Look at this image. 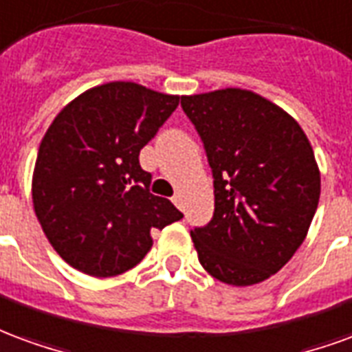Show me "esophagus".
Instances as JSON below:
<instances>
[{
	"instance_id": "34e87169",
	"label": "esophagus",
	"mask_w": 352,
	"mask_h": 352,
	"mask_svg": "<svg viewBox=\"0 0 352 352\" xmlns=\"http://www.w3.org/2000/svg\"><path fill=\"white\" fill-rule=\"evenodd\" d=\"M173 202L176 204L178 208H184V199H182V195H174L173 197Z\"/></svg>"
}]
</instances>
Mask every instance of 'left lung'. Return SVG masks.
Segmentation results:
<instances>
[{"label": "left lung", "instance_id": "obj_1", "mask_svg": "<svg viewBox=\"0 0 352 352\" xmlns=\"http://www.w3.org/2000/svg\"><path fill=\"white\" fill-rule=\"evenodd\" d=\"M214 174L215 210L191 230L202 268L234 287L283 268L306 238L320 197L315 153L298 122L250 89L184 95Z\"/></svg>", "mask_w": 352, "mask_h": 352}]
</instances>
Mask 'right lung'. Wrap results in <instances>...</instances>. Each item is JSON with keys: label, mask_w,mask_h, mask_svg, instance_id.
I'll return each mask as SVG.
<instances>
[{"label": "right lung", "mask_w": 352, "mask_h": 352, "mask_svg": "<svg viewBox=\"0 0 352 352\" xmlns=\"http://www.w3.org/2000/svg\"><path fill=\"white\" fill-rule=\"evenodd\" d=\"M178 95L109 82L69 102L41 140L32 182L35 215L63 261L94 278L135 268L151 230L184 217L150 193L138 153L168 120Z\"/></svg>", "instance_id": "add662e5"}]
</instances>
